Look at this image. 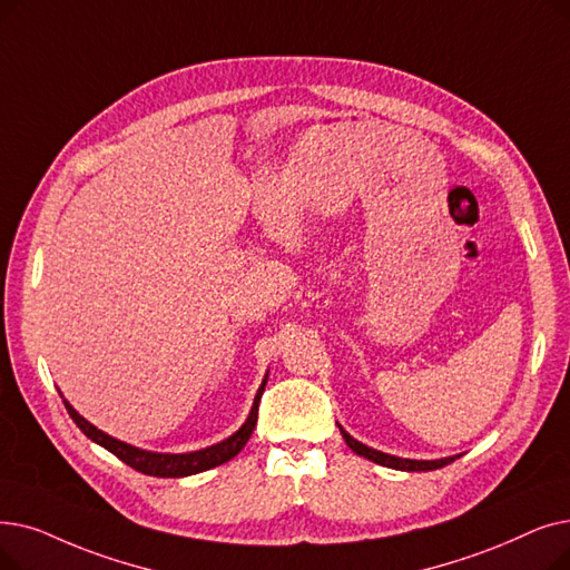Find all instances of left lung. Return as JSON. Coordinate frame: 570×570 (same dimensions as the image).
Listing matches in <instances>:
<instances>
[{
  "label": "left lung",
  "mask_w": 570,
  "mask_h": 570,
  "mask_svg": "<svg viewBox=\"0 0 570 570\" xmlns=\"http://www.w3.org/2000/svg\"><path fill=\"white\" fill-rule=\"evenodd\" d=\"M340 433H342L344 442L350 444V448H352L356 454H361V456H365V459H370V461H375V463H380V465H386V468H395V470H410V473H414V470H438V468H442V465H448V463L456 461V456L438 459V461H414V459H401V456H391V454L377 452V450H373V448H365L363 442L354 440L350 433L342 431V429H340Z\"/></svg>",
  "instance_id": "left-lung-1"
}]
</instances>
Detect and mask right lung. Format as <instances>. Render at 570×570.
Segmentation results:
<instances>
[{
	"mask_svg": "<svg viewBox=\"0 0 570 570\" xmlns=\"http://www.w3.org/2000/svg\"><path fill=\"white\" fill-rule=\"evenodd\" d=\"M265 382L267 377L263 380L258 393H256V401H254V407H252V414L249 419H246L244 426L233 433L228 440L218 442V444H212V448L207 450H200V452H190V454H156V452H144V450H137L132 448V444H126L120 442L107 433H102L100 429H95L90 422H86V419L73 410L67 401H65V407L69 412V416L73 419V424H77L92 442L102 444L105 450H109L114 456H118L122 463H128L130 468L139 470V473L144 475H154V478H186V475H195V473H203V470H209V468H216L220 463L230 461L233 456H237L242 452V448L246 444V440L252 438L254 429H256V422H258V403H261V395L265 391Z\"/></svg>",
	"mask_w": 570,
	"mask_h": 570,
	"instance_id": "obj_1",
	"label": "right lung"
}]
</instances>
